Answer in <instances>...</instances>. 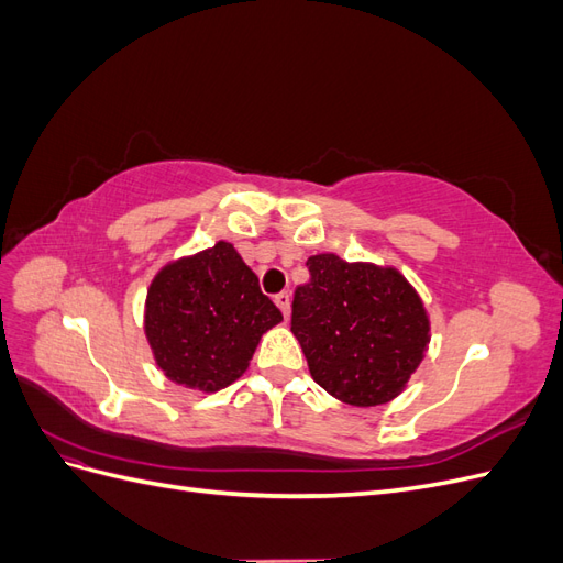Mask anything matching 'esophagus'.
Listing matches in <instances>:
<instances>
[{
  "instance_id": "obj_1",
  "label": "esophagus",
  "mask_w": 563,
  "mask_h": 563,
  "mask_svg": "<svg viewBox=\"0 0 563 563\" xmlns=\"http://www.w3.org/2000/svg\"><path fill=\"white\" fill-rule=\"evenodd\" d=\"M275 302H277V308L284 312V317L288 319V314H291V296L284 291V294L275 296Z\"/></svg>"
}]
</instances>
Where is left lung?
Segmentation results:
<instances>
[{
  "label": "left lung",
  "mask_w": 563,
  "mask_h": 563,
  "mask_svg": "<svg viewBox=\"0 0 563 563\" xmlns=\"http://www.w3.org/2000/svg\"><path fill=\"white\" fill-rule=\"evenodd\" d=\"M308 267L291 331L314 383L350 406L397 399L430 345V314L413 284L391 265L335 253L310 255Z\"/></svg>",
  "instance_id": "1"
}]
</instances>
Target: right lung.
<instances>
[{"mask_svg": "<svg viewBox=\"0 0 563 563\" xmlns=\"http://www.w3.org/2000/svg\"><path fill=\"white\" fill-rule=\"evenodd\" d=\"M282 312L236 249L220 240L159 267L147 286L143 329L164 376L213 395L244 376Z\"/></svg>", "mask_w": 563, "mask_h": 563, "instance_id": "add662e5", "label": "right lung"}]
</instances>
